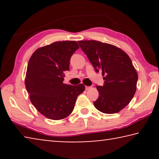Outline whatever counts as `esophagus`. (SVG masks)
I'll return each mask as SVG.
<instances>
[{
    "label": "esophagus",
    "instance_id": "1",
    "mask_svg": "<svg viewBox=\"0 0 159 159\" xmlns=\"http://www.w3.org/2000/svg\"><path fill=\"white\" fill-rule=\"evenodd\" d=\"M91 88V86H85V90H89Z\"/></svg>",
    "mask_w": 159,
    "mask_h": 159
}]
</instances>
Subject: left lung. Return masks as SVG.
Segmentation results:
<instances>
[{"label": "left lung", "mask_w": 159, "mask_h": 159, "mask_svg": "<svg viewBox=\"0 0 159 159\" xmlns=\"http://www.w3.org/2000/svg\"><path fill=\"white\" fill-rule=\"evenodd\" d=\"M96 72H102L104 85H97L99 98L94 106L104 114L119 112L130 103L138 76L130 58L114 45L97 41L78 42Z\"/></svg>", "instance_id": "8db88e82"}]
</instances>
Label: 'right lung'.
<instances>
[{
  "label": "right lung",
  "mask_w": 159,
  "mask_h": 159,
  "mask_svg": "<svg viewBox=\"0 0 159 159\" xmlns=\"http://www.w3.org/2000/svg\"><path fill=\"white\" fill-rule=\"evenodd\" d=\"M79 48L74 41H57L37 49L29 59L26 89L35 108L50 119L61 120L71 114L77 97L85 90L82 83H63L70 59Z\"/></svg>",
  "instance_id": "right-lung-1"
}]
</instances>
